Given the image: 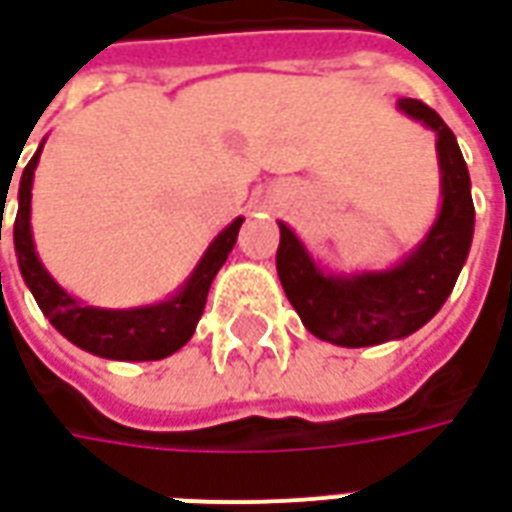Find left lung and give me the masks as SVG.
<instances>
[{"instance_id": "8db88e82", "label": "left lung", "mask_w": 512, "mask_h": 512, "mask_svg": "<svg viewBox=\"0 0 512 512\" xmlns=\"http://www.w3.org/2000/svg\"><path fill=\"white\" fill-rule=\"evenodd\" d=\"M400 109L439 134L441 213L428 238L403 266L351 279L323 277L299 238L279 224L277 274L301 323L318 340L365 348L408 337L441 310L455 288L474 233L469 169L447 123L428 104L403 98Z\"/></svg>"}]
</instances>
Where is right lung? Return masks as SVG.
I'll return each mask as SVG.
<instances>
[{"label": "right lung", "instance_id": "right-lung-1", "mask_svg": "<svg viewBox=\"0 0 512 512\" xmlns=\"http://www.w3.org/2000/svg\"><path fill=\"white\" fill-rule=\"evenodd\" d=\"M40 150L29 158V164L21 172L18 183V213L13 222V241H16L18 268L21 277L32 290L43 315L49 318L51 326L68 337L73 345L104 359H123V362H150V359H164L175 354L178 348L189 343L194 326L200 321L205 310L208 290L216 277V271L224 266L227 255L233 252L235 238L241 230L244 219H235L224 230L200 260L197 271L191 274L186 288L180 290L175 299L156 304V307H142V310H98V307H82L73 301L65 290L46 274L40 266L32 244V230H29V202H32V175L38 167ZM13 178V175H10ZM5 200V194H2ZM0 241H2V219H0Z\"/></svg>", "mask_w": 512, "mask_h": 512}]
</instances>
